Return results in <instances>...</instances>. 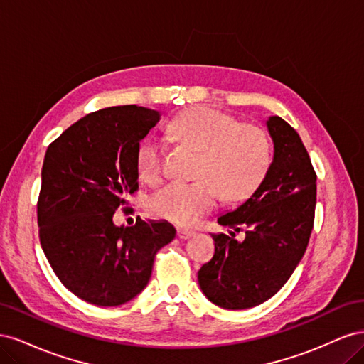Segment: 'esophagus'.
Segmentation results:
<instances>
[{"instance_id":"obj_1","label":"esophagus","mask_w":364,"mask_h":364,"mask_svg":"<svg viewBox=\"0 0 364 364\" xmlns=\"http://www.w3.org/2000/svg\"><path fill=\"white\" fill-rule=\"evenodd\" d=\"M194 235L193 230H188V229H178V237L181 240H186V238H191Z\"/></svg>"}]
</instances>
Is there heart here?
I'll return each mask as SVG.
<instances>
[{"mask_svg": "<svg viewBox=\"0 0 364 364\" xmlns=\"http://www.w3.org/2000/svg\"><path fill=\"white\" fill-rule=\"evenodd\" d=\"M176 139L200 151L194 183L170 182L151 194L149 211L167 222L188 226L214 209L222 197L246 199L255 191L270 165V144L264 132L217 109L197 106L176 117L170 126ZM139 176L149 183L165 174L164 147L158 139L142 142Z\"/></svg>", "mask_w": 364, "mask_h": 364, "instance_id": "heart-1", "label": "heart"}]
</instances>
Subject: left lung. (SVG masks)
<instances>
[{
	"instance_id": "1",
	"label": "left lung",
	"mask_w": 364,
	"mask_h": 364,
	"mask_svg": "<svg viewBox=\"0 0 364 364\" xmlns=\"http://www.w3.org/2000/svg\"><path fill=\"white\" fill-rule=\"evenodd\" d=\"M273 159L258 188L218 225L246 229L237 241L213 234L215 252L197 279L213 304L246 310L277 294L302 259L316 209V171L297 132L281 117H269ZM230 235H234L230 232Z\"/></svg>"
}]
</instances>
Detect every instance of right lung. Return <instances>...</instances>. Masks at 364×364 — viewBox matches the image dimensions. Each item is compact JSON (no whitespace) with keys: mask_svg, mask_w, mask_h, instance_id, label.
<instances>
[{"mask_svg":"<svg viewBox=\"0 0 364 364\" xmlns=\"http://www.w3.org/2000/svg\"><path fill=\"white\" fill-rule=\"evenodd\" d=\"M159 119L136 105L100 109L65 130L43 158L41 246L65 287L97 306L123 305L144 290L156 252L176 237L165 220H112L138 191L139 142Z\"/></svg>","mask_w":364,"mask_h":364,"instance_id":"add662e5","label":"right lung"}]
</instances>
